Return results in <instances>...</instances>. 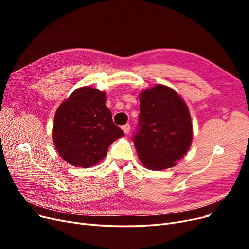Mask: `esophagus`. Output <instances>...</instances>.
Instances as JSON below:
<instances>
[{
  "label": "esophagus",
  "mask_w": 249,
  "mask_h": 249,
  "mask_svg": "<svg viewBox=\"0 0 249 249\" xmlns=\"http://www.w3.org/2000/svg\"><path fill=\"white\" fill-rule=\"evenodd\" d=\"M130 129H131V126H130V124H124V126H123V131H124V134H127L130 132Z\"/></svg>",
  "instance_id": "esophagus-1"
}]
</instances>
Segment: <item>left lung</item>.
Masks as SVG:
<instances>
[{"label": "left lung", "instance_id": "left-lung-1", "mask_svg": "<svg viewBox=\"0 0 249 249\" xmlns=\"http://www.w3.org/2000/svg\"><path fill=\"white\" fill-rule=\"evenodd\" d=\"M137 132L132 140L142 164L161 170L175 166L192 141L189 110L175 90L157 85L140 93Z\"/></svg>", "mask_w": 249, "mask_h": 249}]
</instances>
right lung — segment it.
<instances>
[{"instance_id":"right-lung-1","label":"right lung","mask_w":249,"mask_h":249,"mask_svg":"<svg viewBox=\"0 0 249 249\" xmlns=\"http://www.w3.org/2000/svg\"><path fill=\"white\" fill-rule=\"evenodd\" d=\"M106 93L79 88L60 105L54 119L53 140L63 159L88 168L104 159L109 146L124 136L106 107Z\"/></svg>"}]
</instances>
